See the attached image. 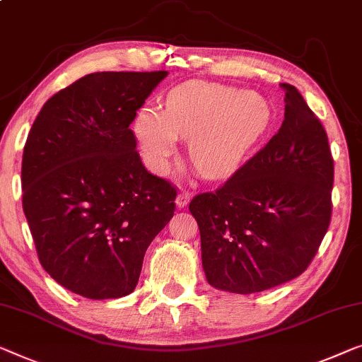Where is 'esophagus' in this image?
Listing matches in <instances>:
<instances>
[{
	"instance_id": "1",
	"label": "esophagus",
	"mask_w": 362,
	"mask_h": 362,
	"mask_svg": "<svg viewBox=\"0 0 362 362\" xmlns=\"http://www.w3.org/2000/svg\"><path fill=\"white\" fill-rule=\"evenodd\" d=\"M190 193L188 192H182V193H179V195H177V198H175V204H177V208H185L188 203H190Z\"/></svg>"
}]
</instances>
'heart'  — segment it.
Wrapping results in <instances>:
<instances>
[{
  "mask_svg": "<svg viewBox=\"0 0 362 362\" xmlns=\"http://www.w3.org/2000/svg\"><path fill=\"white\" fill-rule=\"evenodd\" d=\"M272 118V105L255 90L188 81L169 94L165 110L139 109L133 133L153 172L167 170L180 138L188 139V159L199 174L221 180L240 169Z\"/></svg>",
  "mask_w": 362,
  "mask_h": 362,
  "instance_id": "obj_1",
  "label": "heart"
}]
</instances>
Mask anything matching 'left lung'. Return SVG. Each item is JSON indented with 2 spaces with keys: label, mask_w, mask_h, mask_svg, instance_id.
<instances>
[{
  "label": "left lung",
  "mask_w": 362,
  "mask_h": 362,
  "mask_svg": "<svg viewBox=\"0 0 362 362\" xmlns=\"http://www.w3.org/2000/svg\"><path fill=\"white\" fill-rule=\"evenodd\" d=\"M279 86L286 105L278 133L223 187L190 202L204 274L216 289L252 294L298 278L330 224L327 133L299 90Z\"/></svg>",
  "instance_id": "left-lung-1"
}]
</instances>
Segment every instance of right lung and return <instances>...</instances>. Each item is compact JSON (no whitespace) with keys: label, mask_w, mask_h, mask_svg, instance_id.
Returning a JSON list of instances; mask_svg holds the SVG:
<instances>
[{"label":"right lung","mask_w":362,"mask_h":362,"mask_svg":"<svg viewBox=\"0 0 362 362\" xmlns=\"http://www.w3.org/2000/svg\"><path fill=\"white\" fill-rule=\"evenodd\" d=\"M167 74H86L43 104L27 136L23 208L37 255L83 298L133 293L144 253L174 216L175 188L146 170L129 129Z\"/></svg>","instance_id":"add662e5"}]
</instances>
